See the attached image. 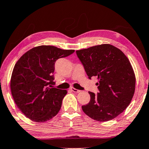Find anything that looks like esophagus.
Wrapping results in <instances>:
<instances>
[{"label":"esophagus","instance_id":"34e87169","mask_svg":"<svg viewBox=\"0 0 149 149\" xmlns=\"http://www.w3.org/2000/svg\"><path fill=\"white\" fill-rule=\"evenodd\" d=\"M70 90H71V91H72V92H74V93H77L81 92V91L78 90V89H77V88H73V87H71V88H70Z\"/></svg>","mask_w":149,"mask_h":149}]
</instances>
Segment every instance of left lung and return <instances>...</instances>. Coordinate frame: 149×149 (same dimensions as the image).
<instances>
[{
	"label": "left lung",
	"mask_w": 149,
	"mask_h": 149,
	"mask_svg": "<svg viewBox=\"0 0 149 149\" xmlns=\"http://www.w3.org/2000/svg\"><path fill=\"white\" fill-rule=\"evenodd\" d=\"M88 79L97 77V95L88 92L91 100L82 106L86 115L104 122L122 113L129 106L135 90L134 70L125 54L114 46L103 44L77 51Z\"/></svg>",
	"instance_id": "obj_1"
}]
</instances>
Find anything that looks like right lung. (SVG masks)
Returning <instances> with one entry per match:
<instances>
[{
  "label": "right lung",
  "mask_w": 149,
  "mask_h": 149,
  "mask_svg": "<svg viewBox=\"0 0 149 149\" xmlns=\"http://www.w3.org/2000/svg\"><path fill=\"white\" fill-rule=\"evenodd\" d=\"M74 52L54 46H38L27 51L15 64L10 79L11 93L27 118L43 123L58 114L67 91L51 88L54 84V64Z\"/></svg>",
  "instance_id": "1"
}]
</instances>
